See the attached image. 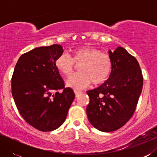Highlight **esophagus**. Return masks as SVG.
<instances>
[{
	"label": "esophagus",
	"instance_id": "1",
	"mask_svg": "<svg viewBox=\"0 0 157 157\" xmlns=\"http://www.w3.org/2000/svg\"><path fill=\"white\" fill-rule=\"evenodd\" d=\"M74 93H75V94H76V96L77 97V96H78L79 95H81V94H82V91H78V90H76V89H75V90H74Z\"/></svg>",
	"mask_w": 157,
	"mask_h": 157
}]
</instances>
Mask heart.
<instances>
[{"instance_id": "b5f03b06", "label": "heart", "mask_w": 157, "mask_h": 157, "mask_svg": "<svg viewBox=\"0 0 157 157\" xmlns=\"http://www.w3.org/2000/svg\"><path fill=\"white\" fill-rule=\"evenodd\" d=\"M80 72L71 77L67 84L75 89H83L91 82L101 85L108 80L112 71V59L110 55L91 46H82L72 51L71 57L66 53L59 55L55 60V66L66 77L74 73L76 65Z\"/></svg>"}]
</instances>
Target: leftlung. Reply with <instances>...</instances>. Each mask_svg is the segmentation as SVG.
<instances>
[{
  "mask_svg": "<svg viewBox=\"0 0 157 157\" xmlns=\"http://www.w3.org/2000/svg\"><path fill=\"white\" fill-rule=\"evenodd\" d=\"M109 78L97 89L87 91L88 119L96 129L113 132L125 125L136 110L143 87V76L136 58L122 47L113 52Z\"/></svg>",
  "mask_w": 157,
  "mask_h": 157,
  "instance_id": "8db88e82",
  "label": "left lung"
}]
</instances>
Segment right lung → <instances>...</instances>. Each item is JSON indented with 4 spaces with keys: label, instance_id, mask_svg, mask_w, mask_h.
<instances>
[{
    "label": "right lung",
    "instance_id": "1",
    "mask_svg": "<svg viewBox=\"0 0 157 157\" xmlns=\"http://www.w3.org/2000/svg\"><path fill=\"white\" fill-rule=\"evenodd\" d=\"M63 52L61 46L53 44L23 53L12 76V95L19 113L41 132H51L63 124L75 98L55 66V60Z\"/></svg>",
    "mask_w": 157,
    "mask_h": 157
}]
</instances>
